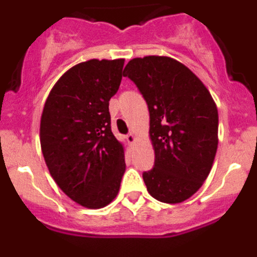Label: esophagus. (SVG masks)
I'll return each instance as SVG.
<instances>
[{"mask_svg":"<svg viewBox=\"0 0 257 257\" xmlns=\"http://www.w3.org/2000/svg\"><path fill=\"white\" fill-rule=\"evenodd\" d=\"M127 140H128V142L130 143H134L136 140V136H135V134H128V135H127Z\"/></svg>","mask_w":257,"mask_h":257,"instance_id":"obj_1","label":"esophagus"}]
</instances>
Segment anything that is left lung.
I'll return each instance as SVG.
<instances>
[{"instance_id":"obj_1","label":"left lung","mask_w":257,"mask_h":257,"mask_svg":"<svg viewBox=\"0 0 257 257\" xmlns=\"http://www.w3.org/2000/svg\"><path fill=\"white\" fill-rule=\"evenodd\" d=\"M123 76L148 104L154 166L143 172L149 194L165 203L192 197L207 179L217 149L219 115L198 77L167 56L128 61Z\"/></svg>"}]
</instances>
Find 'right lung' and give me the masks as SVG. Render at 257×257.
<instances>
[{"label":"right lung","instance_id":"right-lung-1","mask_svg":"<svg viewBox=\"0 0 257 257\" xmlns=\"http://www.w3.org/2000/svg\"><path fill=\"white\" fill-rule=\"evenodd\" d=\"M123 63L92 59L70 68L52 87L41 117V148L50 174L83 207L110 203L126 169L109 113Z\"/></svg>","mask_w":257,"mask_h":257}]
</instances>
